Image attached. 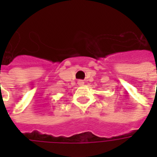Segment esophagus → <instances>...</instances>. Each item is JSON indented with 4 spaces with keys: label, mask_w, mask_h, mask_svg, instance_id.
Instances as JSON below:
<instances>
[{
    "label": "esophagus",
    "mask_w": 157,
    "mask_h": 157,
    "mask_svg": "<svg viewBox=\"0 0 157 157\" xmlns=\"http://www.w3.org/2000/svg\"><path fill=\"white\" fill-rule=\"evenodd\" d=\"M78 84L79 85H82V84H83V82H82V81H79Z\"/></svg>",
    "instance_id": "obj_1"
}]
</instances>
